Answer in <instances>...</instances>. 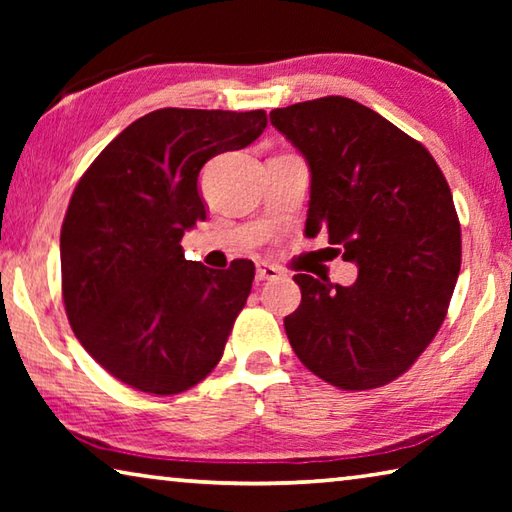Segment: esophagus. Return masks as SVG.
I'll return each mask as SVG.
<instances>
[{"label":"esophagus","mask_w":512,"mask_h":512,"mask_svg":"<svg viewBox=\"0 0 512 512\" xmlns=\"http://www.w3.org/2000/svg\"><path fill=\"white\" fill-rule=\"evenodd\" d=\"M280 275H282L280 266L268 264V262H259V264H257V273H255L257 284H262V282H266V280H275V277H280Z\"/></svg>","instance_id":"1"}]
</instances>
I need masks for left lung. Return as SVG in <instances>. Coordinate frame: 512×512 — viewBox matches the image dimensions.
Here are the masks:
<instances>
[{"label":"left lung","mask_w":512,"mask_h":512,"mask_svg":"<svg viewBox=\"0 0 512 512\" xmlns=\"http://www.w3.org/2000/svg\"><path fill=\"white\" fill-rule=\"evenodd\" d=\"M311 171L307 232L359 268L350 287L298 273L300 307L284 318L298 359L343 391L397 379L427 350L461 271V223L431 153L345 97L271 110Z\"/></svg>","instance_id":"8db88e82"}]
</instances>
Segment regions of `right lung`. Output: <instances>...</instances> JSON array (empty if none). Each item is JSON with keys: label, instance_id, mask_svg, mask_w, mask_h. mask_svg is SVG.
I'll return each instance as SVG.
<instances>
[{"label": "right lung", "instance_id": "obj_1", "mask_svg": "<svg viewBox=\"0 0 512 512\" xmlns=\"http://www.w3.org/2000/svg\"><path fill=\"white\" fill-rule=\"evenodd\" d=\"M266 112L162 108L124 128L76 185L60 230L65 311L76 339L121 384L176 395L223 357L255 264L225 271L185 259L205 221L203 164L246 149Z\"/></svg>", "mask_w": 512, "mask_h": 512}]
</instances>
